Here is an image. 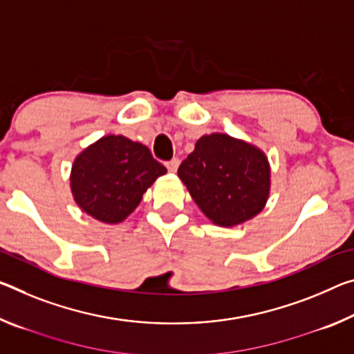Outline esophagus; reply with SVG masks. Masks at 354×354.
<instances>
[{
    "label": "esophagus",
    "mask_w": 354,
    "mask_h": 354,
    "mask_svg": "<svg viewBox=\"0 0 354 354\" xmlns=\"http://www.w3.org/2000/svg\"><path fill=\"white\" fill-rule=\"evenodd\" d=\"M167 168H168V171H171V173H175L176 170H178V165H179V160L176 159V157H175V159H171V160H168L167 162Z\"/></svg>",
    "instance_id": "1"
}]
</instances>
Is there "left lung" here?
Returning <instances> with one entry per match:
<instances>
[{"instance_id":"8db88e82","label":"left lung","mask_w":354,"mask_h":354,"mask_svg":"<svg viewBox=\"0 0 354 354\" xmlns=\"http://www.w3.org/2000/svg\"><path fill=\"white\" fill-rule=\"evenodd\" d=\"M195 203L222 227L249 221L263 209L269 194L266 156L227 133H211L178 168Z\"/></svg>"}]
</instances>
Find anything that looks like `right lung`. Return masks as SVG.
Returning <instances> with one entry per match:
<instances>
[{
    "label": "right lung",
    "mask_w": 354,
    "mask_h": 354,
    "mask_svg": "<svg viewBox=\"0 0 354 354\" xmlns=\"http://www.w3.org/2000/svg\"><path fill=\"white\" fill-rule=\"evenodd\" d=\"M167 168L142 143L122 136L102 137L77 157L71 187L83 211L118 223L136 209L143 194Z\"/></svg>",
    "instance_id": "right-lung-1"
}]
</instances>
